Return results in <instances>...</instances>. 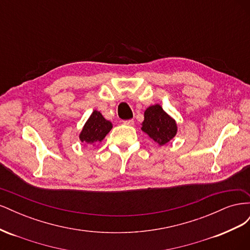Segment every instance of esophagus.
<instances>
[{"instance_id": "obj_1", "label": "esophagus", "mask_w": 250, "mask_h": 250, "mask_svg": "<svg viewBox=\"0 0 250 250\" xmlns=\"http://www.w3.org/2000/svg\"><path fill=\"white\" fill-rule=\"evenodd\" d=\"M123 124L128 125V126H132V125L134 124V121H133L132 119H130V120H125V121H123Z\"/></svg>"}]
</instances>
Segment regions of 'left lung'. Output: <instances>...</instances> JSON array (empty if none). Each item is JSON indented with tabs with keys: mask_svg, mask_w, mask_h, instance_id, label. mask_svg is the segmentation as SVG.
I'll return each mask as SVG.
<instances>
[{
	"mask_svg": "<svg viewBox=\"0 0 250 250\" xmlns=\"http://www.w3.org/2000/svg\"><path fill=\"white\" fill-rule=\"evenodd\" d=\"M141 129L160 146L170 142L177 133L175 120L166 112L160 104L151 105L144 112Z\"/></svg>",
	"mask_w": 250,
	"mask_h": 250,
	"instance_id": "obj_1",
	"label": "left lung"
}]
</instances>
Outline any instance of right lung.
I'll return each mask as SVG.
<instances>
[{
    "mask_svg": "<svg viewBox=\"0 0 250 250\" xmlns=\"http://www.w3.org/2000/svg\"><path fill=\"white\" fill-rule=\"evenodd\" d=\"M112 124L109 121L105 120L100 111L94 110L83 126L79 134V139L82 143L94 145L100 143L106 137V134L111 130Z\"/></svg>",
    "mask_w": 250,
    "mask_h": 250,
    "instance_id": "right-lung-1",
    "label": "right lung"
}]
</instances>
